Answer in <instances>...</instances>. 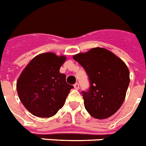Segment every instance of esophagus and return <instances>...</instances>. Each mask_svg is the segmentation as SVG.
Masks as SVG:
<instances>
[{
	"label": "esophagus",
	"instance_id": "34e87169",
	"mask_svg": "<svg viewBox=\"0 0 146 146\" xmlns=\"http://www.w3.org/2000/svg\"><path fill=\"white\" fill-rule=\"evenodd\" d=\"M73 86H74V88H75V89H76V90L79 89V85L78 83H76L75 85H73Z\"/></svg>",
	"mask_w": 146,
	"mask_h": 146
}]
</instances>
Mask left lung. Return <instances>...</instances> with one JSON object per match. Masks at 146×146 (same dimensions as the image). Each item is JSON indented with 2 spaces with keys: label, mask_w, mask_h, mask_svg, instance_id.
<instances>
[{
  "label": "left lung",
  "mask_w": 146,
  "mask_h": 146,
  "mask_svg": "<svg viewBox=\"0 0 146 146\" xmlns=\"http://www.w3.org/2000/svg\"><path fill=\"white\" fill-rule=\"evenodd\" d=\"M73 58L84 67L90 79L88 92H82L85 110L92 117L105 119L121 106L130 83V72L117 55L101 47Z\"/></svg>",
  "instance_id": "left-lung-1"
}]
</instances>
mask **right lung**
Returning <instances> with one entry per match:
<instances>
[{"mask_svg": "<svg viewBox=\"0 0 146 146\" xmlns=\"http://www.w3.org/2000/svg\"><path fill=\"white\" fill-rule=\"evenodd\" d=\"M65 55L53 52L37 54L20 74L16 89L20 100L32 115L50 118L64 105L73 88L66 82V75L60 68L66 61Z\"/></svg>", "mask_w": 146, "mask_h": 146, "instance_id": "right-lung-1", "label": "right lung"}]
</instances>
